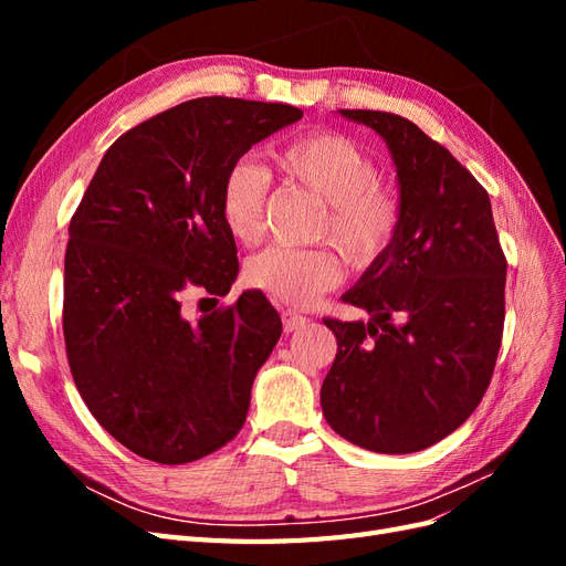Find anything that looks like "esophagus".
<instances>
[{"mask_svg": "<svg viewBox=\"0 0 566 566\" xmlns=\"http://www.w3.org/2000/svg\"><path fill=\"white\" fill-rule=\"evenodd\" d=\"M281 318H283V331H285V333H293V331L302 328V325H304L306 321H310V318L297 314V312H293V310H283V312H281Z\"/></svg>", "mask_w": 566, "mask_h": 566, "instance_id": "34e87169", "label": "esophagus"}]
</instances>
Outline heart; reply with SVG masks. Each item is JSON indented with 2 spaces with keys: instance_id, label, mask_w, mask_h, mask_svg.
Returning <instances> with one entry per match:
<instances>
[{
  "instance_id": "1",
  "label": "heart",
  "mask_w": 566,
  "mask_h": 566,
  "mask_svg": "<svg viewBox=\"0 0 566 566\" xmlns=\"http://www.w3.org/2000/svg\"><path fill=\"white\" fill-rule=\"evenodd\" d=\"M281 177L325 202L316 238L335 243L354 269L382 262L403 229L399 188L380 177L378 160L349 136L318 129L273 153ZM271 179L245 158L229 165L219 184V214L229 235L254 245L264 235ZM345 276V260L331 248L273 245L250 256L245 279L269 297L290 306H312Z\"/></svg>"
}]
</instances>
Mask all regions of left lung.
Instances as JSON below:
<instances>
[{"label":"left lung","mask_w":566,"mask_h":566,"mask_svg":"<svg viewBox=\"0 0 566 566\" xmlns=\"http://www.w3.org/2000/svg\"><path fill=\"white\" fill-rule=\"evenodd\" d=\"M339 113L387 142L406 217L385 260L342 297L370 321L323 318L337 354L321 406L356 447L413 453L458 430L489 389L507 260L486 188L447 148L401 115Z\"/></svg>","instance_id":"obj_1"}]
</instances>
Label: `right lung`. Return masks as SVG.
<instances>
[{
	"mask_svg": "<svg viewBox=\"0 0 566 566\" xmlns=\"http://www.w3.org/2000/svg\"><path fill=\"white\" fill-rule=\"evenodd\" d=\"M300 117L287 104L186 101L119 136L77 205L63 281L67 366L98 424L136 455L184 465L241 432L281 316L260 290L198 318L184 300L231 290L221 177Z\"/></svg>",
	"mask_w": 566,
	"mask_h": 566,
	"instance_id": "add662e5",
	"label": "right lung"
}]
</instances>
